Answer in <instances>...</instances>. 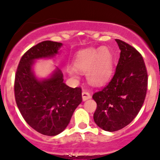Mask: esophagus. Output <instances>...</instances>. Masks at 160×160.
Here are the masks:
<instances>
[{
    "label": "esophagus",
    "mask_w": 160,
    "mask_h": 160,
    "mask_svg": "<svg viewBox=\"0 0 160 160\" xmlns=\"http://www.w3.org/2000/svg\"><path fill=\"white\" fill-rule=\"evenodd\" d=\"M82 98H83V101H87V100L91 98V95H90V93H88V91L83 90V91L82 92Z\"/></svg>",
    "instance_id": "obj_1"
}]
</instances>
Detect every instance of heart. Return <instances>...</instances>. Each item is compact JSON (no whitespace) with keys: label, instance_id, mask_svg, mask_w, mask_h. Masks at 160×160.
I'll list each match as a JSON object with an SVG mask.
<instances>
[{"label":"heart","instance_id":"obj_1","mask_svg":"<svg viewBox=\"0 0 160 160\" xmlns=\"http://www.w3.org/2000/svg\"><path fill=\"white\" fill-rule=\"evenodd\" d=\"M73 65L79 72H87L89 83L101 85L107 82L111 75L112 57L110 51L106 48L85 49L77 55ZM67 72L71 77H78V72L74 68L69 67Z\"/></svg>","mask_w":160,"mask_h":160}]
</instances>
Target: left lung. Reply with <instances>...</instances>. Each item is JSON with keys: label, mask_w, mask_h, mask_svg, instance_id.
<instances>
[{"label": "left lung", "mask_w": 160, "mask_h": 160, "mask_svg": "<svg viewBox=\"0 0 160 160\" xmlns=\"http://www.w3.org/2000/svg\"><path fill=\"white\" fill-rule=\"evenodd\" d=\"M115 41L121 50L115 72L108 84L93 95L97 103L93 120L108 132L122 129L133 121L142 107L148 86L141 53L125 42Z\"/></svg>", "instance_id": "1"}]
</instances>
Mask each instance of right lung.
Instances as JSON below:
<instances>
[{"mask_svg":"<svg viewBox=\"0 0 160 160\" xmlns=\"http://www.w3.org/2000/svg\"><path fill=\"white\" fill-rule=\"evenodd\" d=\"M61 46L60 42L44 41L32 46L21 58L14 79V98L22 117L33 129L49 136L67 128L82 102L81 88L66 85L58 69L51 78L42 81L32 73L35 59L55 56Z\"/></svg>","mask_w":160,"mask_h":160,"instance_id":"obj_1","label":"right lung"}]
</instances>
